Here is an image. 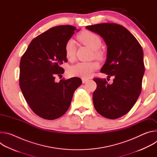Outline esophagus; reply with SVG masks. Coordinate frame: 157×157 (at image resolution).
<instances>
[{
	"label": "esophagus",
	"instance_id": "obj_1",
	"mask_svg": "<svg viewBox=\"0 0 157 157\" xmlns=\"http://www.w3.org/2000/svg\"><path fill=\"white\" fill-rule=\"evenodd\" d=\"M87 81H88V79H86V78H82V83H85V82H86Z\"/></svg>",
	"mask_w": 157,
	"mask_h": 157
}]
</instances>
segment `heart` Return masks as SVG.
<instances>
[{
	"mask_svg": "<svg viewBox=\"0 0 157 157\" xmlns=\"http://www.w3.org/2000/svg\"><path fill=\"white\" fill-rule=\"evenodd\" d=\"M78 38L86 46L94 50L95 56L100 58L102 56V52L99 50L102 45V41L97 34L90 31L85 30L78 35ZM64 52L65 55L68 60L72 61L75 59L76 55V43L74 40L70 39L66 42ZM98 63L94 61L79 62L70 67L68 73L73 76L87 78L90 76L98 68Z\"/></svg>",
	"mask_w": 157,
	"mask_h": 157,
	"instance_id": "heart-1",
	"label": "heart"
}]
</instances>
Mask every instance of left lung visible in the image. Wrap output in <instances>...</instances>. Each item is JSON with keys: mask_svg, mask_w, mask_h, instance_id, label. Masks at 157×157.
<instances>
[{"mask_svg": "<svg viewBox=\"0 0 157 157\" xmlns=\"http://www.w3.org/2000/svg\"><path fill=\"white\" fill-rule=\"evenodd\" d=\"M86 29L99 35L107 46V58L101 72L114 76L113 83L94 78V106L101 116L119 118L132 108L139 98L145 71L144 52L137 40L127 29L116 24L88 25Z\"/></svg>", "mask_w": 157, "mask_h": 157, "instance_id": "left-lung-1", "label": "left lung"}]
</instances>
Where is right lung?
Here are the masks:
<instances>
[{"instance_id":"right-lung-1","label":"right lung","mask_w":157,"mask_h":157,"mask_svg":"<svg viewBox=\"0 0 157 157\" xmlns=\"http://www.w3.org/2000/svg\"><path fill=\"white\" fill-rule=\"evenodd\" d=\"M76 31L79 30L71 25L53 27L35 38L21 56L20 89L32 110L43 119L54 120L62 116L82 83L77 77L55 81V76L64 72L60 66L68 61L65 44Z\"/></svg>"}]
</instances>
